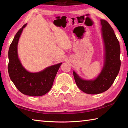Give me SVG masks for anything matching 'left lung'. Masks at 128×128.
<instances>
[{
    "mask_svg": "<svg viewBox=\"0 0 128 128\" xmlns=\"http://www.w3.org/2000/svg\"><path fill=\"white\" fill-rule=\"evenodd\" d=\"M102 34L105 48L104 64L101 72L93 80H85L73 71L77 86L88 94H98L111 87L119 72L121 66L119 42L111 25L107 21L101 20Z\"/></svg>",
    "mask_w": 128,
    "mask_h": 128,
    "instance_id": "left-lung-1",
    "label": "left lung"
}]
</instances>
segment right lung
<instances>
[{
  "instance_id": "right-lung-1",
  "label": "right lung",
  "mask_w": 128,
  "mask_h": 128,
  "mask_svg": "<svg viewBox=\"0 0 128 128\" xmlns=\"http://www.w3.org/2000/svg\"><path fill=\"white\" fill-rule=\"evenodd\" d=\"M26 25V24L17 32L10 45L8 51V73L15 86L22 94L33 96H42L50 90L62 63L48 66L37 73L29 72L24 68L18 58L17 44Z\"/></svg>"
}]
</instances>
